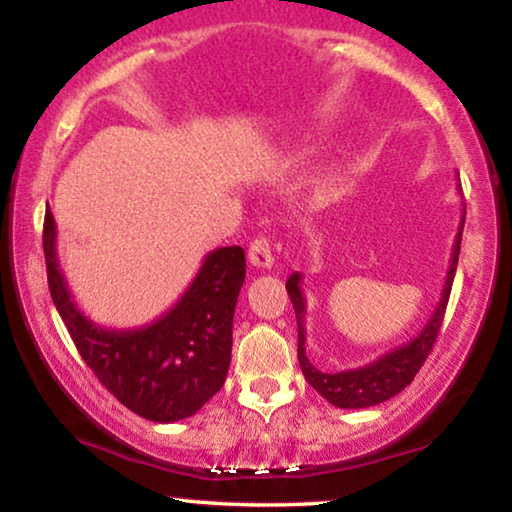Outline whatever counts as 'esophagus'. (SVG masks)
<instances>
[{"instance_id":"esophagus-1","label":"esophagus","mask_w":512,"mask_h":512,"mask_svg":"<svg viewBox=\"0 0 512 512\" xmlns=\"http://www.w3.org/2000/svg\"><path fill=\"white\" fill-rule=\"evenodd\" d=\"M248 259H250V264L257 266V269H271V266H273V253H271L269 241H266L264 236H259V239H255L253 243H250Z\"/></svg>"}]
</instances>
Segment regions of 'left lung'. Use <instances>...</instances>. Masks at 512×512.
Segmentation results:
<instances>
[{
	"label": "left lung",
	"instance_id": "8db88e82",
	"mask_svg": "<svg viewBox=\"0 0 512 512\" xmlns=\"http://www.w3.org/2000/svg\"><path fill=\"white\" fill-rule=\"evenodd\" d=\"M462 192V190H459ZM464 220L466 211L462 213V222H459V232L455 236V248H452V259L448 278H445L441 301H438L436 311L431 313V318L424 329L417 334L413 341L399 345L390 352H385L383 357H378L376 362L359 366V369H348L338 373H327L315 369L311 359L306 357V329H304V315H306V299L304 292H301V273H292L287 278V294L292 299L294 315H297V327H299V345H297V357L301 364V371L308 383H311L313 390H318L322 397L329 403H334L336 408H369L378 406L387 399L397 397V394L413 383L415 373L422 369L424 359L434 348L438 331H441V322L445 315V306H448L452 280H455L457 271V259H459V243H462V232H464Z\"/></svg>",
	"mask_w": 512,
	"mask_h": 512
}]
</instances>
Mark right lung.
Returning <instances> with one entry per match:
<instances>
[{
	"mask_svg": "<svg viewBox=\"0 0 512 512\" xmlns=\"http://www.w3.org/2000/svg\"><path fill=\"white\" fill-rule=\"evenodd\" d=\"M55 241V218L46 208L43 253L50 297L85 364L122 406L169 424L194 415L220 392L232 362L236 299L246 280L243 248L208 253L176 306L150 325L106 329L71 299Z\"/></svg>",
	"mask_w": 512,
	"mask_h": 512,
	"instance_id": "obj_1",
	"label": "right lung"
}]
</instances>
